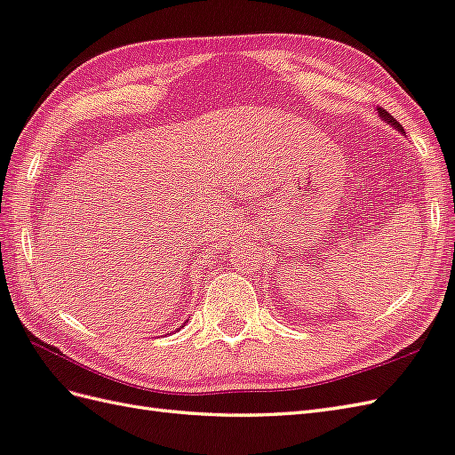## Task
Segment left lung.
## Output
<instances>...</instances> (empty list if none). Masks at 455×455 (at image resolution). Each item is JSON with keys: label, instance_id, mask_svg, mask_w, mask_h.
I'll use <instances>...</instances> for the list:
<instances>
[{"label": "left lung", "instance_id": "left-lung-1", "mask_svg": "<svg viewBox=\"0 0 455 455\" xmlns=\"http://www.w3.org/2000/svg\"><path fill=\"white\" fill-rule=\"evenodd\" d=\"M377 111H379V115L382 116V119H384V121H387L388 124H392V126L395 128V131H400V132L403 134V126H402V124H400L398 121H395V119H394V116H392V115H390V113H388L387 109H382V108H377Z\"/></svg>", "mask_w": 455, "mask_h": 455}]
</instances>
